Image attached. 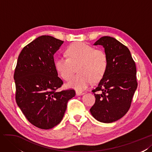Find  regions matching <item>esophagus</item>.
Listing matches in <instances>:
<instances>
[{
    "mask_svg": "<svg viewBox=\"0 0 152 152\" xmlns=\"http://www.w3.org/2000/svg\"><path fill=\"white\" fill-rule=\"evenodd\" d=\"M76 95H81L84 94V93L83 92H81V91H78V90H76Z\"/></svg>",
    "mask_w": 152,
    "mask_h": 152,
    "instance_id": "esophagus-1",
    "label": "esophagus"
}]
</instances>
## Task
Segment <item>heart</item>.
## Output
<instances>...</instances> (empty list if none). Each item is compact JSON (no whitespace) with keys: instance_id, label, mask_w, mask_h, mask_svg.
Instances as JSON below:
<instances>
[{"instance_id":"heart-1","label":"heart","mask_w":152,"mask_h":152,"mask_svg":"<svg viewBox=\"0 0 152 152\" xmlns=\"http://www.w3.org/2000/svg\"><path fill=\"white\" fill-rule=\"evenodd\" d=\"M66 57H60L55 60V67L65 80L71 79L77 67L79 73L67 83L69 88L81 91L92 81H98L104 76L107 68V57L104 51L95 50L83 42H76L66 49Z\"/></svg>"}]
</instances>
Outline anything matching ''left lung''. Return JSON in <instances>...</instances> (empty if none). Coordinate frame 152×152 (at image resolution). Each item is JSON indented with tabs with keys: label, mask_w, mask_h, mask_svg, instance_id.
<instances>
[{
	"label": "left lung",
	"mask_w": 152,
	"mask_h": 152,
	"mask_svg": "<svg viewBox=\"0 0 152 152\" xmlns=\"http://www.w3.org/2000/svg\"><path fill=\"white\" fill-rule=\"evenodd\" d=\"M94 45H102L107 57V68L98 86L92 90L95 102L90 113L97 120L111 123L129 111L137 86L136 67L127 46L110 36L101 37Z\"/></svg>",
	"instance_id": "obj_1"
}]
</instances>
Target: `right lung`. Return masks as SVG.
Returning <instances> with one entry per match:
<instances>
[{
	"label": "right lung",
	"mask_w": 152,
	"mask_h": 152,
	"mask_svg": "<svg viewBox=\"0 0 152 152\" xmlns=\"http://www.w3.org/2000/svg\"><path fill=\"white\" fill-rule=\"evenodd\" d=\"M64 41L41 36L25 46L20 53L14 73L15 99L28 122L50 129L63 118L75 90L59 91L64 84L58 76L53 55Z\"/></svg>",
	"instance_id": "obj_1"
}]
</instances>
